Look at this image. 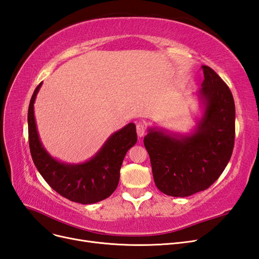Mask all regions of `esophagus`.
<instances>
[{"mask_svg":"<svg viewBox=\"0 0 259 259\" xmlns=\"http://www.w3.org/2000/svg\"><path fill=\"white\" fill-rule=\"evenodd\" d=\"M136 132H137V135H138V137H143V136L145 135V133H146V127H145V125H144V124H137V126H136Z\"/></svg>","mask_w":259,"mask_h":259,"instance_id":"obj_1","label":"esophagus"}]
</instances>
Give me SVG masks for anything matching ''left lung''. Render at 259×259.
Here are the masks:
<instances>
[{"label": "left lung", "instance_id": "8db88e82", "mask_svg": "<svg viewBox=\"0 0 259 259\" xmlns=\"http://www.w3.org/2000/svg\"><path fill=\"white\" fill-rule=\"evenodd\" d=\"M204 80L199 97L204 107L190 135L149 128L144 145L150 156L154 184L170 197H189L207 189L228 164L236 135L234 100L222 77L202 66Z\"/></svg>", "mask_w": 259, "mask_h": 259}]
</instances>
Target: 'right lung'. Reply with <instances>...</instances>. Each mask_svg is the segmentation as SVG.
<instances>
[{"label": "right lung", "mask_w": 259, "mask_h": 259, "mask_svg": "<svg viewBox=\"0 0 259 259\" xmlns=\"http://www.w3.org/2000/svg\"><path fill=\"white\" fill-rule=\"evenodd\" d=\"M41 85L42 82L34 90L28 110L29 147L37 170L55 191L70 201L92 204L110 197L119 184L124 156L137 143L135 124L130 123L115 132L85 163L59 162L45 150L37 134L33 105Z\"/></svg>", "instance_id": "obj_1"}]
</instances>
